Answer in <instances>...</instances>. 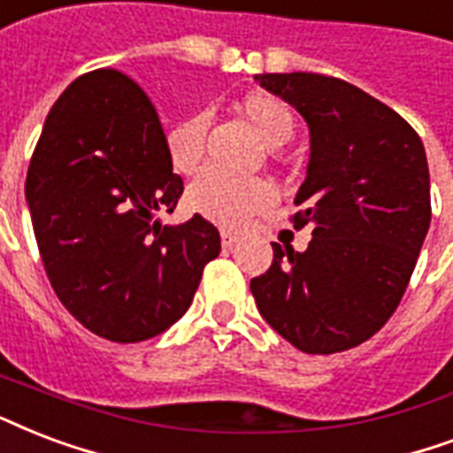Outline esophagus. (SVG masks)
<instances>
[{
  "instance_id": "1",
  "label": "esophagus",
  "mask_w": 453,
  "mask_h": 453,
  "mask_svg": "<svg viewBox=\"0 0 453 453\" xmlns=\"http://www.w3.org/2000/svg\"><path fill=\"white\" fill-rule=\"evenodd\" d=\"M237 242H240V237L234 233H230V230H223V233H220V244H223L226 250H233Z\"/></svg>"
}]
</instances>
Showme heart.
I'll return each mask as SVG.
<instances>
[{"instance_id": "1", "label": "heart", "mask_w": 453, "mask_h": 453, "mask_svg": "<svg viewBox=\"0 0 453 453\" xmlns=\"http://www.w3.org/2000/svg\"><path fill=\"white\" fill-rule=\"evenodd\" d=\"M247 116L265 147L278 150L295 134V120L288 106L265 95H250L242 102ZM209 120L206 116H192L173 126L165 134V151L178 173H195L203 157V137ZM271 203V188L264 180H244L220 171H203L189 182L185 192V206L189 211L223 227H242L251 213Z\"/></svg>"}]
</instances>
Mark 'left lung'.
<instances>
[{"mask_svg": "<svg viewBox=\"0 0 453 453\" xmlns=\"http://www.w3.org/2000/svg\"><path fill=\"white\" fill-rule=\"evenodd\" d=\"M254 81L309 126V164L295 227L303 251L273 242V265L251 280L258 313L306 354L357 347L402 302L430 227V171L416 130L349 82L319 73Z\"/></svg>", "mask_w": 453, "mask_h": 453, "instance_id": "8db88e82", "label": "left lung"}]
</instances>
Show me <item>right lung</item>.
I'll list each match as a JSON object with an SVG mask.
<instances>
[{
  "mask_svg": "<svg viewBox=\"0 0 453 453\" xmlns=\"http://www.w3.org/2000/svg\"><path fill=\"white\" fill-rule=\"evenodd\" d=\"M180 195L157 111L127 75L104 68L64 89L35 147L26 202L51 288L88 330L142 342L189 309L220 234L196 213L161 223Z\"/></svg>",
  "mask_w": 453,
  "mask_h": 453,
  "instance_id": "right-lung-1",
  "label": "right lung"
}]
</instances>
